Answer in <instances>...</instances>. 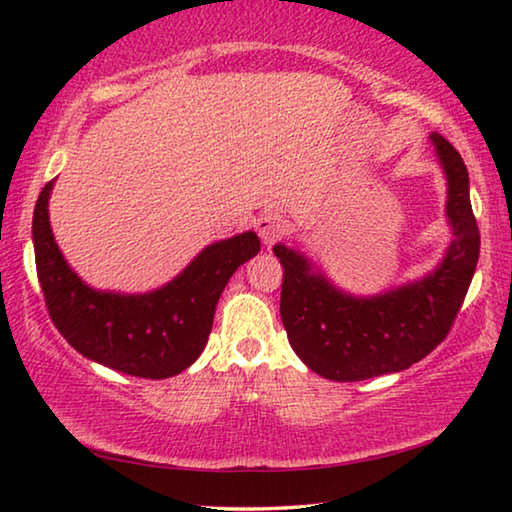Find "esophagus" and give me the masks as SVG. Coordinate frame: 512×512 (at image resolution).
I'll return each instance as SVG.
<instances>
[{
  "label": "esophagus",
  "instance_id": "esophagus-1",
  "mask_svg": "<svg viewBox=\"0 0 512 512\" xmlns=\"http://www.w3.org/2000/svg\"><path fill=\"white\" fill-rule=\"evenodd\" d=\"M255 228L259 232V239H262L264 244H273L277 237H282L284 232H287V221H284V216L277 212H264L257 219Z\"/></svg>",
  "mask_w": 512,
  "mask_h": 512
}]
</instances>
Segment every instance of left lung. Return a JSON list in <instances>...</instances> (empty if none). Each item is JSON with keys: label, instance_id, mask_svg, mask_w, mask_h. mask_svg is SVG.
Here are the masks:
<instances>
[{"label": "left lung", "instance_id": "8db88e82", "mask_svg": "<svg viewBox=\"0 0 512 512\" xmlns=\"http://www.w3.org/2000/svg\"><path fill=\"white\" fill-rule=\"evenodd\" d=\"M447 178L452 244L429 275L377 296H352L314 271L302 253L273 246L284 268L280 314L291 348L316 375L361 381L406 370L436 350L452 329L479 262L470 176L452 144L431 133Z\"/></svg>", "mask_w": 512, "mask_h": 512}]
</instances>
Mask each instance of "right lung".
<instances>
[{
  "label": "right lung",
  "instance_id": "add662e5",
  "mask_svg": "<svg viewBox=\"0 0 512 512\" xmlns=\"http://www.w3.org/2000/svg\"><path fill=\"white\" fill-rule=\"evenodd\" d=\"M54 180L33 212V248L45 305L58 332L83 357L117 372L167 379L201 357L216 302L237 268L259 253L253 230L216 241L183 273L149 293L97 291L65 262L49 223Z\"/></svg>",
  "mask_w": 512,
  "mask_h": 512
}]
</instances>
